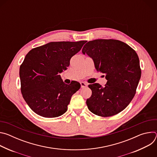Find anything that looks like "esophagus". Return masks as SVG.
I'll list each match as a JSON object with an SVG mask.
<instances>
[{"label":"esophagus","mask_w":157,"mask_h":157,"mask_svg":"<svg viewBox=\"0 0 157 157\" xmlns=\"http://www.w3.org/2000/svg\"><path fill=\"white\" fill-rule=\"evenodd\" d=\"M81 88H84V87H87V84L86 83V82H81Z\"/></svg>","instance_id":"obj_1"}]
</instances>
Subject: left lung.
<instances>
[{
	"mask_svg": "<svg viewBox=\"0 0 157 157\" xmlns=\"http://www.w3.org/2000/svg\"><path fill=\"white\" fill-rule=\"evenodd\" d=\"M82 52L92 58L98 72L105 75L104 87L89 84L92 95L86 104L93 114L110 117L119 114L130 104L141 77L139 56L127 44L113 39L89 41Z\"/></svg>",
	"mask_w": 157,
	"mask_h": 157,
	"instance_id": "left-lung-1",
	"label": "left lung"
}]
</instances>
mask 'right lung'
<instances>
[{
	"instance_id": "obj_1",
	"label": "right lung",
	"mask_w": 157,
	"mask_h": 157,
	"mask_svg": "<svg viewBox=\"0 0 157 157\" xmlns=\"http://www.w3.org/2000/svg\"><path fill=\"white\" fill-rule=\"evenodd\" d=\"M86 41L50 42L27 53L20 66L21 92L36 114L53 118L66 113L81 85L76 81L65 84L59 73L66 70Z\"/></svg>"
}]
</instances>
